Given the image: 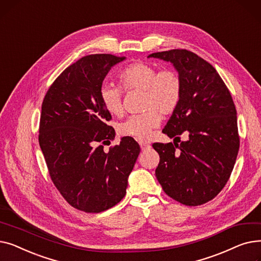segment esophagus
<instances>
[{
  "label": "esophagus",
  "instance_id": "34e87169",
  "mask_svg": "<svg viewBox=\"0 0 261 261\" xmlns=\"http://www.w3.org/2000/svg\"><path fill=\"white\" fill-rule=\"evenodd\" d=\"M140 146H141L142 150H145V149H147V148L150 147V145H149L148 143H146V142H140Z\"/></svg>",
  "mask_w": 261,
  "mask_h": 261
}]
</instances>
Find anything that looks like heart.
<instances>
[{"label": "heart", "instance_id": "heart-1", "mask_svg": "<svg viewBox=\"0 0 261 261\" xmlns=\"http://www.w3.org/2000/svg\"><path fill=\"white\" fill-rule=\"evenodd\" d=\"M120 87L129 91H143L144 113L132 115L118 125V133L136 141H147L151 131L159 126L161 114L171 115L182 97V80L174 68H158L147 62H134L118 74ZM99 98L110 114L122 112V91L119 87L102 85Z\"/></svg>", "mask_w": 261, "mask_h": 261}]
</instances>
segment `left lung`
Masks as SVG:
<instances>
[{"instance_id": "left-lung-1", "label": "left lung", "mask_w": 261, "mask_h": 261, "mask_svg": "<svg viewBox=\"0 0 261 261\" xmlns=\"http://www.w3.org/2000/svg\"><path fill=\"white\" fill-rule=\"evenodd\" d=\"M148 57L170 61L182 80V97L163 129L174 141L154 143L155 169L163 190L187 206L213 200L227 183L239 151L237 111L224 81L206 60L187 49H170Z\"/></svg>"}]
</instances>
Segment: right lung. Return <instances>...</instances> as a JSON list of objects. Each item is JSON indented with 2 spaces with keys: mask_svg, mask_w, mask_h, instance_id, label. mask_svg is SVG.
I'll use <instances>...</instances> for the list:
<instances>
[{
  "mask_svg": "<svg viewBox=\"0 0 261 261\" xmlns=\"http://www.w3.org/2000/svg\"><path fill=\"white\" fill-rule=\"evenodd\" d=\"M125 58L110 54L80 58L53 82L42 102L39 144L49 176L65 201L86 213H100L121 201L141 152L131 138L103 151L115 131L107 125L112 117L99 89L110 68Z\"/></svg>",
  "mask_w": 261,
  "mask_h": 261,
  "instance_id": "add662e5",
  "label": "right lung"
}]
</instances>
